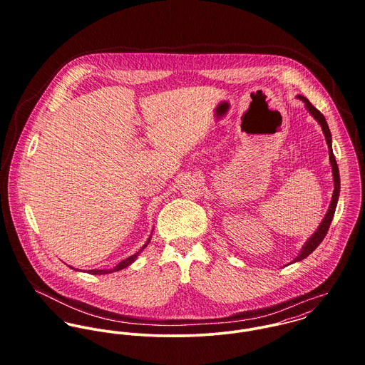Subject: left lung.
Segmentation results:
<instances>
[{"instance_id": "8db88e82", "label": "left lung", "mask_w": 365, "mask_h": 365, "mask_svg": "<svg viewBox=\"0 0 365 365\" xmlns=\"http://www.w3.org/2000/svg\"><path fill=\"white\" fill-rule=\"evenodd\" d=\"M299 100H302L305 103L307 109L309 110V113L312 115L313 118L319 122V125L322 126V130H323V135L326 138V143H327V148H329V160H330V164H331V173H333V181H334V190H333V195H331V202L329 205V209L322 220V223L319 225V227L316 229V232L313 233L312 236L308 239V242L304 245V247L301 249L298 257H295V260L292 262H297V261L304 260L307 259L313 250L323 242L324 236L327 235V230L330 227V223L333 220V216H334V210L337 207V201H339V195H340V174H339V167H337V163H336V158L333 155V149H331V133H330V129L327 126V122L324 119V116L313 106L308 98L302 97V96H297ZM291 262V264H292Z\"/></svg>"}]
</instances>
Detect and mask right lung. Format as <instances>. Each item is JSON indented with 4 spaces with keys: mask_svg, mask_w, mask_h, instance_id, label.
<instances>
[{
    "mask_svg": "<svg viewBox=\"0 0 365 365\" xmlns=\"http://www.w3.org/2000/svg\"><path fill=\"white\" fill-rule=\"evenodd\" d=\"M150 239H152V236L148 239V242L143 245V247L138 252V253H135L133 256H130V257H128V259H125V260L120 261L116 267H113L112 269H88V272L90 274H97V275H101V274H109V272H115V271H119V269H123V268H126L128 265H130L133 261L138 259V256L143 252V249H146V246L150 243ZM70 268H73V267H70ZM76 269V268H74Z\"/></svg>",
    "mask_w": 365,
    "mask_h": 365,
    "instance_id": "add662e5",
    "label": "right lung"
}]
</instances>
